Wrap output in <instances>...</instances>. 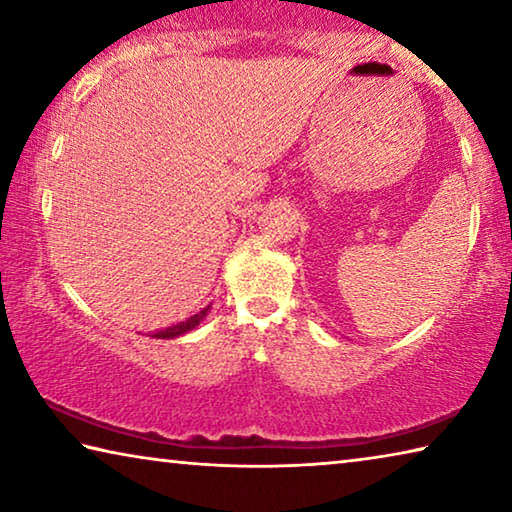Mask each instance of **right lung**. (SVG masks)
I'll use <instances>...</instances> for the list:
<instances>
[{
	"instance_id": "add662e5",
	"label": "right lung",
	"mask_w": 512,
	"mask_h": 512,
	"mask_svg": "<svg viewBox=\"0 0 512 512\" xmlns=\"http://www.w3.org/2000/svg\"><path fill=\"white\" fill-rule=\"evenodd\" d=\"M207 311H210V305L203 307L201 311H198V314L189 316L187 320H183V323H178V325H173V327H167V329H162V332H155V334H153V339H176V336L189 332V329H194L198 323H201V320L207 316Z\"/></svg>"
}]
</instances>
